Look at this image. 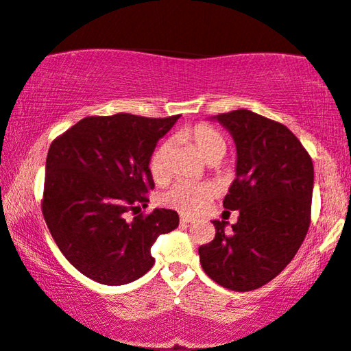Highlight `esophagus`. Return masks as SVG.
<instances>
[{
	"label": "esophagus",
	"instance_id": "obj_1",
	"mask_svg": "<svg viewBox=\"0 0 351 351\" xmlns=\"http://www.w3.org/2000/svg\"><path fill=\"white\" fill-rule=\"evenodd\" d=\"M180 221H181V223H184V225H189V223H193V219H191V217H188V215H181Z\"/></svg>",
	"mask_w": 351,
	"mask_h": 351
}]
</instances>
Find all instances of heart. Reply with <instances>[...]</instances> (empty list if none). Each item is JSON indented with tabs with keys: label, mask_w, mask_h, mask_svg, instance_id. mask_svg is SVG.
<instances>
[{
	"label": "heart",
	"mask_w": 351,
	"mask_h": 351,
	"mask_svg": "<svg viewBox=\"0 0 351 351\" xmlns=\"http://www.w3.org/2000/svg\"><path fill=\"white\" fill-rule=\"evenodd\" d=\"M186 139L194 144L199 154L207 162H219L227 152V141L214 128L207 124H196L183 132ZM170 155L171 141H162L152 150L149 158V171L155 183H165L170 176ZM215 197V188L210 183H181L173 184L162 194L160 202L168 208H175L184 215H196L210 204Z\"/></svg>",
	"instance_id": "1"
}]
</instances>
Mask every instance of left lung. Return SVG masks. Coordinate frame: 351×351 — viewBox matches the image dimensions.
Masks as SVG:
<instances>
[{
	"label": "left lung",
	"instance_id": "1",
	"mask_svg": "<svg viewBox=\"0 0 351 351\" xmlns=\"http://www.w3.org/2000/svg\"><path fill=\"white\" fill-rule=\"evenodd\" d=\"M215 118L237 144V178L223 207L239 215L232 232H225L223 220H214L215 238L199 247V259L219 285L251 291L277 277L303 245L311 223L314 167L285 124L250 110Z\"/></svg>",
	"mask_w": 351,
	"mask_h": 351
}]
</instances>
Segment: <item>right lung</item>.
I'll use <instances>...</instances> for the list:
<instances>
[{
  "label": "right lung",
  "mask_w": 351,
  "mask_h": 351,
  "mask_svg": "<svg viewBox=\"0 0 351 351\" xmlns=\"http://www.w3.org/2000/svg\"><path fill=\"white\" fill-rule=\"evenodd\" d=\"M180 114L87 117L53 141L47 155L42 214L66 259L92 280L124 285L147 274L150 247L178 227L170 208L147 207L149 158Z\"/></svg>",
  "instance_id": "right-lung-1"
}]
</instances>
